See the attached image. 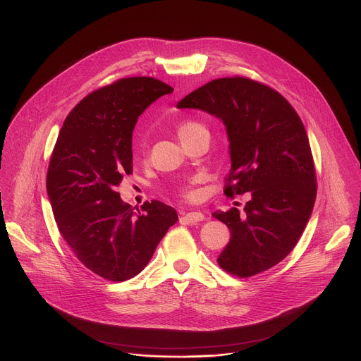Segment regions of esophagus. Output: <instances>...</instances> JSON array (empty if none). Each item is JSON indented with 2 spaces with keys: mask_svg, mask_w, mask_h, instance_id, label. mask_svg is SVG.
<instances>
[{
  "mask_svg": "<svg viewBox=\"0 0 361 361\" xmlns=\"http://www.w3.org/2000/svg\"><path fill=\"white\" fill-rule=\"evenodd\" d=\"M183 218L190 222V224H196V222H201L205 219V215L202 212H188L183 214Z\"/></svg>",
  "mask_w": 361,
  "mask_h": 361,
  "instance_id": "esophagus-1",
  "label": "esophagus"
}]
</instances>
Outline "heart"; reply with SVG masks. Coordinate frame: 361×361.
Segmentation results:
<instances>
[{
  "label": "heart",
  "mask_w": 361,
  "mask_h": 361,
  "mask_svg": "<svg viewBox=\"0 0 361 361\" xmlns=\"http://www.w3.org/2000/svg\"><path fill=\"white\" fill-rule=\"evenodd\" d=\"M199 132H208V130L201 122H197V120H185V122H182L178 126V135H179L180 140L190 137ZM140 147L143 149L145 145L140 143ZM178 192L180 196L188 199V201H195V199H197V196H199V190L196 189V179H190L188 182L180 183L178 186Z\"/></svg>",
  "instance_id": "obj_1"
}]
</instances>
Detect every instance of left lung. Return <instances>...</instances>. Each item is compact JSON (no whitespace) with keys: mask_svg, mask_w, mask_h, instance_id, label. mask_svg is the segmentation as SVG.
<instances>
[{"mask_svg":"<svg viewBox=\"0 0 361 361\" xmlns=\"http://www.w3.org/2000/svg\"><path fill=\"white\" fill-rule=\"evenodd\" d=\"M178 107L222 120L231 153L224 193L251 192L244 215L236 208L212 214L231 232L219 267L248 278L281 262L302 235L317 196L308 136L294 107L276 90L241 75L212 80Z\"/></svg>","mask_w":361,"mask_h":361,"instance_id":"1","label":"left lung"}]
</instances>
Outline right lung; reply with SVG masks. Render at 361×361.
<instances>
[{
  "label": "right lung",
  "mask_w": 361,
  "mask_h": 361,
  "mask_svg": "<svg viewBox=\"0 0 361 361\" xmlns=\"http://www.w3.org/2000/svg\"><path fill=\"white\" fill-rule=\"evenodd\" d=\"M172 92L153 77H126L90 93L66 117L51 153L47 193L59 231L77 259L109 281L137 275L178 221L164 202H145L140 212L116 192L133 172L139 116Z\"/></svg>",
  "instance_id": "right-lung-1"
}]
</instances>
